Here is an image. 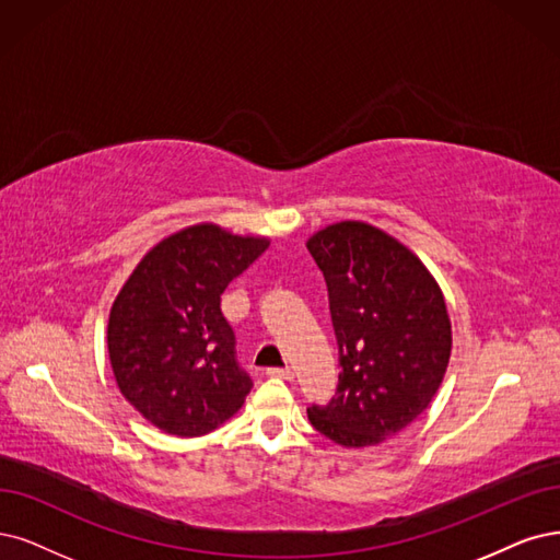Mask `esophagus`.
I'll list each match as a JSON object with an SVG mask.
<instances>
[{"label": "esophagus", "mask_w": 560, "mask_h": 560, "mask_svg": "<svg viewBox=\"0 0 560 560\" xmlns=\"http://www.w3.org/2000/svg\"><path fill=\"white\" fill-rule=\"evenodd\" d=\"M265 374L272 376V378H283V381H291L293 378L291 366H272V369H267Z\"/></svg>", "instance_id": "34e87169"}]
</instances>
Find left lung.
Segmentation results:
<instances>
[{
  "instance_id": "left-lung-1",
  "label": "left lung",
  "mask_w": 560,
  "mask_h": 560,
  "mask_svg": "<svg viewBox=\"0 0 560 560\" xmlns=\"http://www.w3.org/2000/svg\"><path fill=\"white\" fill-rule=\"evenodd\" d=\"M327 283L339 385L308 422L343 447L397 436L427 410L450 362L441 288L418 256L362 221H341L306 244Z\"/></svg>"
}]
</instances>
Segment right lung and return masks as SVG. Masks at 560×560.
<instances>
[{
    "label": "right lung",
    "mask_w": 560,
    "mask_h": 560,
    "mask_svg": "<svg viewBox=\"0 0 560 560\" xmlns=\"http://www.w3.org/2000/svg\"><path fill=\"white\" fill-rule=\"evenodd\" d=\"M217 225L159 242L124 283L108 320V353L127 401L175 436H202L254 387L240 366L221 295L267 248Z\"/></svg>",
    "instance_id": "obj_1"
}]
</instances>
